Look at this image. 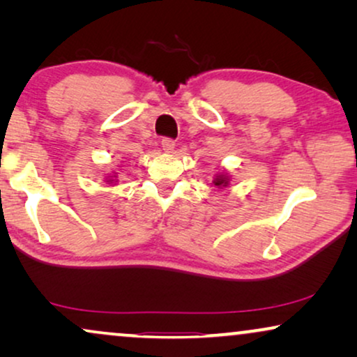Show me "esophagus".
I'll return each instance as SVG.
<instances>
[{"label": "esophagus", "instance_id": "1", "mask_svg": "<svg viewBox=\"0 0 357 357\" xmlns=\"http://www.w3.org/2000/svg\"><path fill=\"white\" fill-rule=\"evenodd\" d=\"M162 149H164V153H167V154H170V153H174V149H175V143H174V139H170V138H164L162 139Z\"/></svg>", "mask_w": 357, "mask_h": 357}]
</instances>
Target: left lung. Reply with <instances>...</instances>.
<instances>
[{"mask_svg":"<svg viewBox=\"0 0 357 357\" xmlns=\"http://www.w3.org/2000/svg\"><path fill=\"white\" fill-rule=\"evenodd\" d=\"M229 183H231V177H229V174L226 170H222V172H218L214 175L213 178V185L218 188H226L229 187Z\"/></svg>","mask_w":357,"mask_h":357,"instance_id":"obj_1","label":"left lung"}]
</instances>
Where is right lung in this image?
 <instances>
[{
	"instance_id": "obj_1",
	"label": "right lung",
	"mask_w": 357,
	"mask_h": 357,
	"mask_svg": "<svg viewBox=\"0 0 357 357\" xmlns=\"http://www.w3.org/2000/svg\"><path fill=\"white\" fill-rule=\"evenodd\" d=\"M105 182L109 185H116V172H112L105 177Z\"/></svg>"
}]
</instances>
